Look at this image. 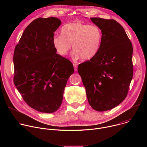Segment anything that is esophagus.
I'll return each instance as SVG.
<instances>
[{
	"label": "esophagus",
	"mask_w": 147,
	"mask_h": 147,
	"mask_svg": "<svg viewBox=\"0 0 147 147\" xmlns=\"http://www.w3.org/2000/svg\"><path fill=\"white\" fill-rule=\"evenodd\" d=\"M73 66H74V70L75 71H77V64L76 63H73Z\"/></svg>",
	"instance_id": "obj_1"
}]
</instances>
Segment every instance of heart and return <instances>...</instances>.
Returning a JSON list of instances; mask_svg holds the SVG:
<instances>
[{"label":"heart","mask_w":147,"mask_h":147,"mask_svg":"<svg viewBox=\"0 0 147 147\" xmlns=\"http://www.w3.org/2000/svg\"><path fill=\"white\" fill-rule=\"evenodd\" d=\"M102 40V32L99 27L76 22L63 26L60 35H55L52 42L60 55H66L72 45L73 57L87 60L97 55Z\"/></svg>","instance_id":"1"}]
</instances>
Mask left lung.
Wrapping results in <instances>:
<instances>
[{"mask_svg":"<svg viewBox=\"0 0 147 147\" xmlns=\"http://www.w3.org/2000/svg\"><path fill=\"white\" fill-rule=\"evenodd\" d=\"M102 32L97 55L78 66L90 106L99 112L112 109L126 98L133 76V46L116 20L92 17Z\"/></svg>","mask_w":147,"mask_h":147,"instance_id":"obj_1","label":"left lung"}]
</instances>
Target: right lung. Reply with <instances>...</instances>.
<instances>
[{
    "label": "right lung",
    "mask_w": 147,
    "mask_h": 147,
    "mask_svg": "<svg viewBox=\"0 0 147 147\" xmlns=\"http://www.w3.org/2000/svg\"><path fill=\"white\" fill-rule=\"evenodd\" d=\"M61 23L56 17L34 20L14 52V85L28 106L42 113L59 108L67 80L74 71L72 63L57 54L53 45L54 32Z\"/></svg>",
    "instance_id": "1"
}]
</instances>
